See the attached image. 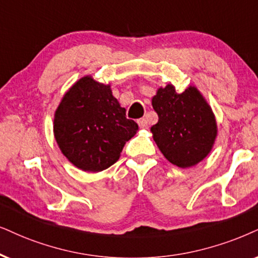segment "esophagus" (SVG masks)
I'll list each match as a JSON object with an SVG mask.
<instances>
[{"label":"esophagus","mask_w":258,"mask_h":258,"mask_svg":"<svg viewBox=\"0 0 258 258\" xmlns=\"http://www.w3.org/2000/svg\"><path fill=\"white\" fill-rule=\"evenodd\" d=\"M138 125L140 127H143V128H145V127H148V120H146L145 118H142L138 120Z\"/></svg>","instance_id":"34e87169"}]
</instances>
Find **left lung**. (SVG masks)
<instances>
[{
	"label": "left lung",
	"instance_id": "8db88e82",
	"mask_svg": "<svg viewBox=\"0 0 258 258\" xmlns=\"http://www.w3.org/2000/svg\"><path fill=\"white\" fill-rule=\"evenodd\" d=\"M158 122L153 139L172 164L189 168L210 153L217 137V122L204 97L194 87L177 94L171 84L159 88L152 99Z\"/></svg>",
	"mask_w": 258,
	"mask_h": 258
}]
</instances>
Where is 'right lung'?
<instances>
[{
	"instance_id": "add662e5",
	"label": "right lung",
	"mask_w": 258,
	"mask_h": 258,
	"mask_svg": "<svg viewBox=\"0 0 258 258\" xmlns=\"http://www.w3.org/2000/svg\"><path fill=\"white\" fill-rule=\"evenodd\" d=\"M138 125L126 118L109 86L86 76L65 94L53 132L63 155L84 171H102L118 161Z\"/></svg>"
}]
</instances>
